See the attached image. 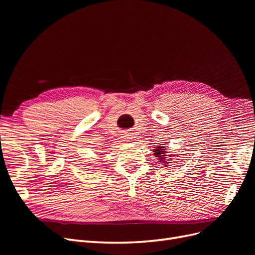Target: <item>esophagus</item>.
Here are the masks:
<instances>
[{"label":"esophagus","mask_w":255,"mask_h":255,"mask_svg":"<svg viewBox=\"0 0 255 255\" xmlns=\"http://www.w3.org/2000/svg\"><path fill=\"white\" fill-rule=\"evenodd\" d=\"M129 136H130V135H125V136H124V137H126V138H125V139H130V137H129Z\"/></svg>","instance_id":"34e87169"}]
</instances>
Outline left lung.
<instances>
[{
    "mask_svg": "<svg viewBox=\"0 0 255 255\" xmlns=\"http://www.w3.org/2000/svg\"><path fill=\"white\" fill-rule=\"evenodd\" d=\"M153 151H154L155 157L158 158L159 162H160V163H163L162 165H164V166H167L168 163H171V162H170V160H171L170 157L176 156V155H173V154H167L168 152H167V150H166V146L161 145V144H159V145L155 146Z\"/></svg>",
    "mask_w": 255,
    "mask_h": 255,
    "instance_id": "obj_1",
    "label": "left lung"
}]
</instances>
